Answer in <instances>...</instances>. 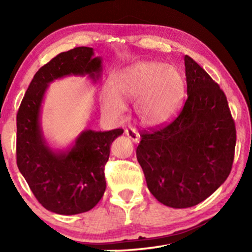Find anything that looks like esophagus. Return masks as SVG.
<instances>
[{
	"label": "esophagus",
	"instance_id": "esophagus-1",
	"mask_svg": "<svg viewBox=\"0 0 252 252\" xmlns=\"http://www.w3.org/2000/svg\"><path fill=\"white\" fill-rule=\"evenodd\" d=\"M125 134L129 137L130 140L133 141V142L137 143L140 141V134L136 132V129H134V128H126L125 129Z\"/></svg>",
	"mask_w": 252,
	"mask_h": 252
}]
</instances>
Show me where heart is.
Here are the masks:
<instances>
[{"label": "heart", "mask_w": 252, "mask_h": 252, "mask_svg": "<svg viewBox=\"0 0 252 252\" xmlns=\"http://www.w3.org/2000/svg\"><path fill=\"white\" fill-rule=\"evenodd\" d=\"M184 82L177 68L159 62H140L113 75L111 91L102 93V110L119 118L124 102L134 101V111L142 125H160L172 118L180 104Z\"/></svg>", "instance_id": "heart-1"}]
</instances>
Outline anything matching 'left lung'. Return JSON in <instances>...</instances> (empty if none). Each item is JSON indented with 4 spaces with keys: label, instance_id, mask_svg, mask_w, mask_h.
Here are the masks:
<instances>
[{
    "label": "left lung",
    "instance_id": "8db88e82",
    "mask_svg": "<svg viewBox=\"0 0 252 252\" xmlns=\"http://www.w3.org/2000/svg\"><path fill=\"white\" fill-rule=\"evenodd\" d=\"M185 67L184 108L167 125L141 130L136 148L150 192L174 209L197 205L225 182L236 144L225 93L187 55Z\"/></svg>",
    "mask_w": 252,
    "mask_h": 252
}]
</instances>
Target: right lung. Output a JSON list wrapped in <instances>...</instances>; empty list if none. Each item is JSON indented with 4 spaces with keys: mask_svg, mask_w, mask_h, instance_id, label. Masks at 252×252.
I'll list each match as a JSON object with an SVG mask.
<instances>
[{
    "mask_svg": "<svg viewBox=\"0 0 252 252\" xmlns=\"http://www.w3.org/2000/svg\"><path fill=\"white\" fill-rule=\"evenodd\" d=\"M101 64L89 47L58 54L34 75L17 113V166L40 204L58 215L87 212L99 202L110 147L124 129L84 130L70 149L54 151L41 129V104L50 82L72 74H88L96 81Z\"/></svg>",
    "mask_w": 252,
    "mask_h": 252,
    "instance_id": "obj_1",
    "label": "right lung"
}]
</instances>
